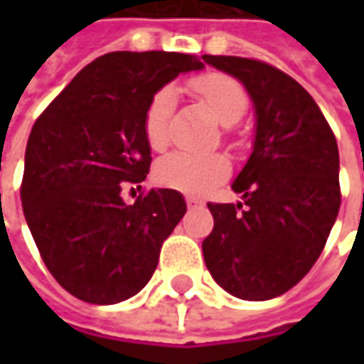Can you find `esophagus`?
Returning a JSON list of instances; mask_svg holds the SVG:
<instances>
[{
  "instance_id": "esophagus-1",
  "label": "esophagus",
  "mask_w": 364,
  "mask_h": 364,
  "mask_svg": "<svg viewBox=\"0 0 364 364\" xmlns=\"http://www.w3.org/2000/svg\"><path fill=\"white\" fill-rule=\"evenodd\" d=\"M186 204H188V208H196V206H203V200H198V198H194V196H188V198H186Z\"/></svg>"
}]
</instances>
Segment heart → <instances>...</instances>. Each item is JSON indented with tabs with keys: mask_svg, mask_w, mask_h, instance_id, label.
Here are the masks:
<instances>
[{
	"mask_svg": "<svg viewBox=\"0 0 364 364\" xmlns=\"http://www.w3.org/2000/svg\"><path fill=\"white\" fill-rule=\"evenodd\" d=\"M192 91L208 107L215 119L223 125H235L247 111L249 97L237 78L206 73L192 80ZM174 89L164 87L149 101L144 117V133L147 146L154 151L166 149L170 141V115L174 109ZM231 172V161L223 154H188L174 151L164 156L154 166V180L164 188L180 190L186 194H204L220 184Z\"/></svg>",
	"mask_w": 364,
	"mask_h": 364,
	"instance_id": "1",
	"label": "heart"
}]
</instances>
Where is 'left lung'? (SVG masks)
Returning a JSON list of instances; mask_svg holds the SVG:
<instances>
[{"instance_id": "1", "label": "left lung", "mask_w": 364, "mask_h": 364, "mask_svg": "<svg viewBox=\"0 0 364 364\" xmlns=\"http://www.w3.org/2000/svg\"><path fill=\"white\" fill-rule=\"evenodd\" d=\"M203 58L241 80L255 109L253 151L232 182L243 203H208L215 229L203 241L204 263L235 298L272 300L312 269L338 217L336 137L310 92L279 68Z\"/></svg>"}]
</instances>
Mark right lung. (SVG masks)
Wrapping results in <instances>:
<instances>
[{
    "label": "right lung",
    "instance_id": "add662e5",
    "mask_svg": "<svg viewBox=\"0 0 364 364\" xmlns=\"http://www.w3.org/2000/svg\"><path fill=\"white\" fill-rule=\"evenodd\" d=\"M204 64L178 52H109L87 64L36 119L26 146L21 206L48 272L75 298L109 306L141 291L161 243L186 213L178 190L125 203L144 182L151 97Z\"/></svg>",
    "mask_w": 364,
    "mask_h": 364
}]
</instances>
